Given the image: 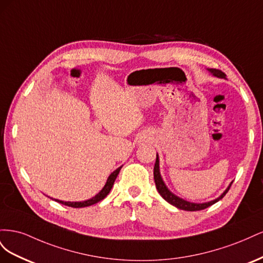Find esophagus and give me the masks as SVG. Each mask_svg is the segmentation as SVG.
Instances as JSON below:
<instances>
[{
	"mask_svg": "<svg viewBox=\"0 0 263 263\" xmlns=\"http://www.w3.org/2000/svg\"><path fill=\"white\" fill-rule=\"evenodd\" d=\"M149 140H150V136H149V135H147V134L141 135L140 138H139V142H147Z\"/></svg>",
	"mask_w": 263,
	"mask_h": 263,
	"instance_id": "34e87169",
	"label": "esophagus"
}]
</instances>
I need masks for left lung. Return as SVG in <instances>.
I'll list each match as a JSON object with an SVG mask.
<instances>
[{
  "mask_svg": "<svg viewBox=\"0 0 263 263\" xmlns=\"http://www.w3.org/2000/svg\"><path fill=\"white\" fill-rule=\"evenodd\" d=\"M210 72L217 77V78H225L226 74L222 72V71L218 70V69H209ZM154 179H155V183H156V187L158 190L159 194H160L164 200L170 203L171 205L176 206V208L180 209V210H183V211H190V212H194V211H201V210H204V209H208L209 206L215 204L216 202H218L219 200H221L222 197H224L226 195V193L228 192L229 187L232 186V183H230V185L225 190V192L222 193L219 197L215 198V200L211 201V202H208V203H191V202H187L185 200H183V198H180L179 196L174 195L172 192H170V190L166 187V185L164 184V182L160 176V170H159V157L157 155V159H156V163H155V168H154Z\"/></svg>",
  "mask_w": 263,
  "mask_h": 263,
  "instance_id": "obj_1",
  "label": "left lung"
}]
</instances>
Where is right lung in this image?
I'll return each instance as SVG.
<instances>
[{"instance_id": "add662e5", "label": "right lung", "mask_w": 263, "mask_h": 263, "mask_svg": "<svg viewBox=\"0 0 263 263\" xmlns=\"http://www.w3.org/2000/svg\"><path fill=\"white\" fill-rule=\"evenodd\" d=\"M122 166H123V165H122ZM122 166H119L118 169H116L114 172H112V173L109 174V177H108V179H107V181H106V183H105L104 187H103V189L100 191L99 194H97L94 197L90 198V200H86V201H83V202H63V201H59V200H54V201L58 202V203H61V204H63V205L70 206V208L80 209V208H86V206L93 205V204L98 203V202H100V201H102V200H104V198L107 196V194L109 193L110 189L113 187L114 182H115V180H116V178H117V176H118L119 171H121Z\"/></svg>"}]
</instances>
